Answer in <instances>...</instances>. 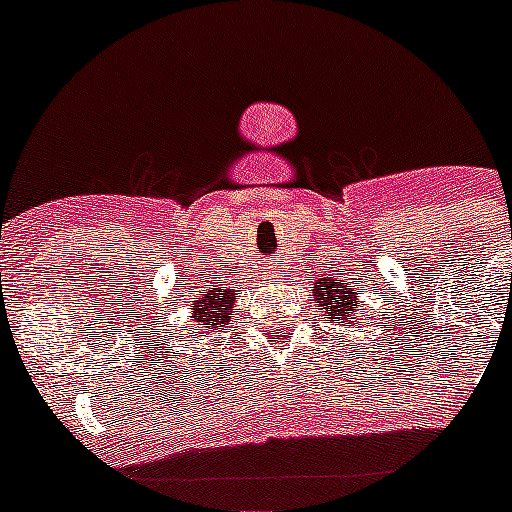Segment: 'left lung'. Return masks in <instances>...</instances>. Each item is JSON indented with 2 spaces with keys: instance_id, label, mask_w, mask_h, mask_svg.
I'll list each match as a JSON object with an SVG mask.
<instances>
[{
  "instance_id": "1",
  "label": "left lung",
  "mask_w": 512,
  "mask_h": 512,
  "mask_svg": "<svg viewBox=\"0 0 512 512\" xmlns=\"http://www.w3.org/2000/svg\"><path fill=\"white\" fill-rule=\"evenodd\" d=\"M315 300L320 302V312H325L328 318H338L341 323H351L356 325L359 315L356 314L354 305L359 307V302L354 300V292L351 289H341L338 284H333L330 279H320L315 282Z\"/></svg>"
}]
</instances>
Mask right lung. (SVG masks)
I'll return each mask as SVG.
<instances>
[{
	"instance_id": "add662e5",
	"label": "right lung",
	"mask_w": 512,
	"mask_h": 512,
	"mask_svg": "<svg viewBox=\"0 0 512 512\" xmlns=\"http://www.w3.org/2000/svg\"><path fill=\"white\" fill-rule=\"evenodd\" d=\"M230 302H233V289H223L220 284L210 287L205 297H194L189 325L194 333H210V330L223 328L230 318Z\"/></svg>"
}]
</instances>
